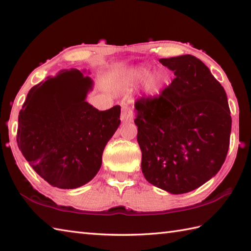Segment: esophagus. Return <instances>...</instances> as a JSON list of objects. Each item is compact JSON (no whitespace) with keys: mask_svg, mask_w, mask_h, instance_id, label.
Returning a JSON list of instances; mask_svg holds the SVG:
<instances>
[{"mask_svg":"<svg viewBox=\"0 0 251 251\" xmlns=\"http://www.w3.org/2000/svg\"><path fill=\"white\" fill-rule=\"evenodd\" d=\"M121 120L124 123L132 122L134 120V112L130 109V106L127 104L122 105V113H121Z\"/></svg>","mask_w":251,"mask_h":251,"instance_id":"34e87169","label":"esophagus"}]
</instances>
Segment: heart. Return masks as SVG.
Here are the masks:
<instances>
[{"label":"heart","mask_w":251,"mask_h":251,"mask_svg":"<svg viewBox=\"0 0 251 251\" xmlns=\"http://www.w3.org/2000/svg\"><path fill=\"white\" fill-rule=\"evenodd\" d=\"M166 74L163 71H155L149 75V69L140 67L130 74V85L145 83V90L149 95H156L166 83Z\"/></svg>","instance_id":"heart-1"}]
</instances>
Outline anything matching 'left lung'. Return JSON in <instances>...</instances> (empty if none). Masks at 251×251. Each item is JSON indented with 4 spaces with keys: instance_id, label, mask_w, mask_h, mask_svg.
Instances as JSON below:
<instances>
[{
    "instance_id": "8db88e82",
    "label": "left lung",
    "mask_w": 251,
    "mask_h": 251,
    "mask_svg": "<svg viewBox=\"0 0 251 251\" xmlns=\"http://www.w3.org/2000/svg\"><path fill=\"white\" fill-rule=\"evenodd\" d=\"M176 77L161 94L135 102L141 169L151 184L188 193L219 172L232 119L225 88L196 57L162 58Z\"/></svg>"
}]
</instances>
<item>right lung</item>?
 <instances>
[{
    "mask_svg": "<svg viewBox=\"0 0 251 251\" xmlns=\"http://www.w3.org/2000/svg\"><path fill=\"white\" fill-rule=\"evenodd\" d=\"M92 86L81 71L62 70L32 87L19 112V150L55 188L75 189L92 180L121 124L120 105L99 111L85 100Z\"/></svg>",
    "mask_w": 251,
    "mask_h": 251,
    "instance_id": "1",
    "label": "right lung"
}]
</instances>
